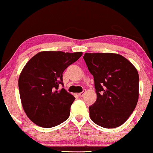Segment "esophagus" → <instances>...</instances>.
Wrapping results in <instances>:
<instances>
[{"instance_id":"esophagus-1","label":"esophagus","mask_w":153,"mask_h":153,"mask_svg":"<svg viewBox=\"0 0 153 153\" xmlns=\"http://www.w3.org/2000/svg\"><path fill=\"white\" fill-rule=\"evenodd\" d=\"M85 90H83V91L81 92V93H79V97H83V95H85Z\"/></svg>"}]
</instances>
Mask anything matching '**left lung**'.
Here are the masks:
<instances>
[{"mask_svg": "<svg viewBox=\"0 0 153 153\" xmlns=\"http://www.w3.org/2000/svg\"><path fill=\"white\" fill-rule=\"evenodd\" d=\"M93 76L96 102L89 106L93 123L105 128L123 125L134 110L139 99L137 69L123 56L112 53H85L83 56Z\"/></svg>", "mask_w": 153, "mask_h": 153, "instance_id": "obj_1", "label": "left lung"}]
</instances>
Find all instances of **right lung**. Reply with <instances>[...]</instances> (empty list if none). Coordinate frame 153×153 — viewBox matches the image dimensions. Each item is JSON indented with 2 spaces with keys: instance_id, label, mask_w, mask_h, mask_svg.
I'll return each mask as SVG.
<instances>
[{
  "instance_id": "obj_1",
  "label": "right lung",
  "mask_w": 153,
  "mask_h": 153,
  "mask_svg": "<svg viewBox=\"0 0 153 153\" xmlns=\"http://www.w3.org/2000/svg\"><path fill=\"white\" fill-rule=\"evenodd\" d=\"M82 56V52L42 51L30 59L19 78V90L27 116L39 127L50 128L70 116L75 97L62 85V73Z\"/></svg>"
}]
</instances>
